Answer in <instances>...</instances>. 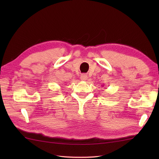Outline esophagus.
I'll return each mask as SVG.
<instances>
[{"label":"esophagus","instance_id":"esophagus-1","mask_svg":"<svg viewBox=\"0 0 159 159\" xmlns=\"http://www.w3.org/2000/svg\"><path fill=\"white\" fill-rule=\"evenodd\" d=\"M87 75L85 74H82L81 75H80V79H81L82 80H86L87 79Z\"/></svg>","mask_w":159,"mask_h":159}]
</instances>
